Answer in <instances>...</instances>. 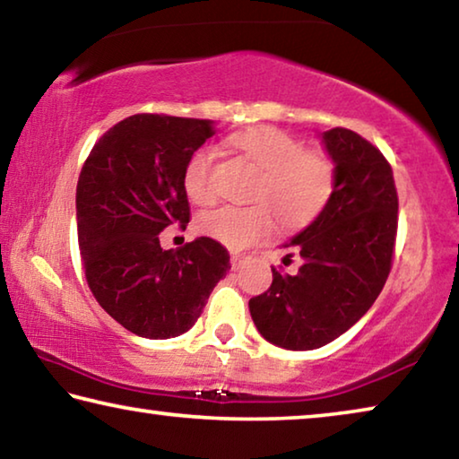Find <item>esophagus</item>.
<instances>
[{"label":"esophagus","mask_w":459,"mask_h":459,"mask_svg":"<svg viewBox=\"0 0 459 459\" xmlns=\"http://www.w3.org/2000/svg\"><path fill=\"white\" fill-rule=\"evenodd\" d=\"M243 263H245L243 255H238V253H232L230 255V269L232 271H238L240 267H243Z\"/></svg>","instance_id":"1"}]
</instances>
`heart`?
<instances>
[{
    "mask_svg": "<svg viewBox=\"0 0 459 459\" xmlns=\"http://www.w3.org/2000/svg\"><path fill=\"white\" fill-rule=\"evenodd\" d=\"M230 142L261 169L251 192V200L257 204L222 206L202 214L196 222L200 235L240 251L269 237L275 219L283 229L295 230L312 222L328 204L336 184V168L325 153L304 152L298 139L275 127L240 131ZM212 161L214 150L202 145L184 166V190L196 204H211L214 200Z\"/></svg>",
    "mask_w": 459,
    "mask_h": 459,
    "instance_id": "1",
    "label": "heart"
}]
</instances>
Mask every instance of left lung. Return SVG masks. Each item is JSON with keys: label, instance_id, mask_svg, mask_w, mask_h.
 I'll list each match as a JSON object with an SVG mask.
<instances>
[{"label": "left lung", "instance_id": "obj_1", "mask_svg": "<svg viewBox=\"0 0 459 459\" xmlns=\"http://www.w3.org/2000/svg\"><path fill=\"white\" fill-rule=\"evenodd\" d=\"M336 168L324 211L283 247L299 253L298 273H279L248 301L263 338L285 351H316L336 340L375 304L391 271L397 237L393 169L351 129L320 134Z\"/></svg>", "mask_w": 459, "mask_h": 459}]
</instances>
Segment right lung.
Masks as SVG:
<instances>
[{
	"mask_svg": "<svg viewBox=\"0 0 459 459\" xmlns=\"http://www.w3.org/2000/svg\"><path fill=\"white\" fill-rule=\"evenodd\" d=\"M214 121L134 115L92 147L76 186L84 275L99 306L150 340L188 332L230 269L219 240L161 248L160 232L190 219L184 166Z\"/></svg>",
	"mask_w": 459,
	"mask_h": 459,
	"instance_id": "obj_1",
	"label": "right lung"
}]
</instances>
